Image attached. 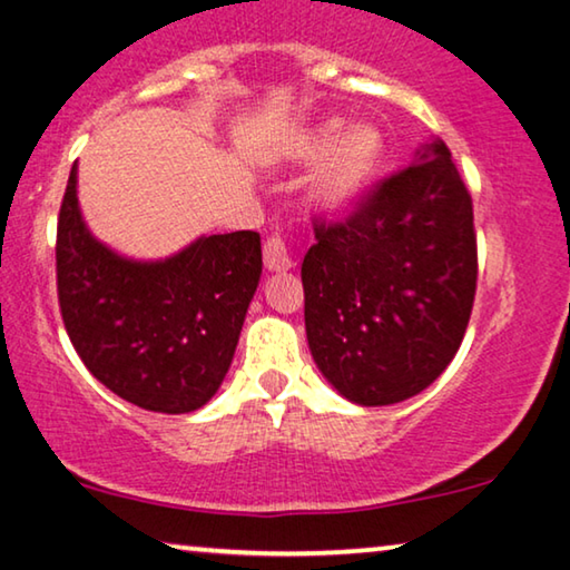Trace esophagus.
<instances>
[{"label":"esophagus","instance_id":"34e87169","mask_svg":"<svg viewBox=\"0 0 570 570\" xmlns=\"http://www.w3.org/2000/svg\"><path fill=\"white\" fill-rule=\"evenodd\" d=\"M263 263H266L268 271H276V274H282V271H288L294 266L292 253H288V245L282 235H271L268 240L263 243Z\"/></svg>","mask_w":570,"mask_h":570}]
</instances>
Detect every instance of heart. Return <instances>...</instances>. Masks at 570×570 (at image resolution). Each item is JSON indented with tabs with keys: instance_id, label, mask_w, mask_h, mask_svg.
Instances as JSON below:
<instances>
[{
	"instance_id": "1",
	"label": "heart",
	"mask_w": 570,
	"mask_h": 570,
	"mask_svg": "<svg viewBox=\"0 0 570 570\" xmlns=\"http://www.w3.org/2000/svg\"><path fill=\"white\" fill-rule=\"evenodd\" d=\"M294 156L304 160L325 156L312 176L309 199L325 212H345L366 197L379 178L386 142L379 127L368 122L345 130L340 120H327L296 142Z\"/></svg>"
}]
</instances>
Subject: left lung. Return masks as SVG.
<instances>
[{
  "mask_svg": "<svg viewBox=\"0 0 570 570\" xmlns=\"http://www.w3.org/2000/svg\"><path fill=\"white\" fill-rule=\"evenodd\" d=\"M302 263L312 358L347 402L428 389L469 327L479 258L473 202L443 140L384 178L340 223H314Z\"/></svg>",
  "mask_w": 570,
  "mask_h": 570,
  "instance_id": "8db88e82",
  "label": "left lung"
}]
</instances>
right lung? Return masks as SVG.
I'll return each mask as SVG.
<instances>
[{
    "instance_id": "right-lung-1",
    "label": "right lung",
    "mask_w": 570,
    "mask_h": 570,
    "mask_svg": "<svg viewBox=\"0 0 570 570\" xmlns=\"http://www.w3.org/2000/svg\"><path fill=\"white\" fill-rule=\"evenodd\" d=\"M261 266L253 230L204 235L166 261L117 256L83 225L73 164L58 212V304L83 366L125 402L164 414L207 404L233 363Z\"/></svg>"
}]
</instances>
